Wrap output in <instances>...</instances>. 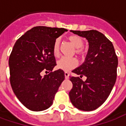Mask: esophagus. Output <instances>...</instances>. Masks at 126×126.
I'll return each mask as SVG.
<instances>
[{
  "instance_id": "34e87169",
  "label": "esophagus",
  "mask_w": 126,
  "mask_h": 126,
  "mask_svg": "<svg viewBox=\"0 0 126 126\" xmlns=\"http://www.w3.org/2000/svg\"><path fill=\"white\" fill-rule=\"evenodd\" d=\"M69 76V73L68 72H67V71H65V79H68Z\"/></svg>"
}]
</instances>
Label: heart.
<instances>
[{"instance_id":"b5f03b06","label":"heart","mask_w":126,"mask_h":126,"mask_svg":"<svg viewBox=\"0 0 126 126\" xmlns=\"http://www.w3.org/2000/svg\"><path fill=\"white\" fill-rule=\"evenodd\" d=\"M68 39L71 44L74 45V47L76 48V52L78 55L80 56H83L84 55L86 51L83 48H82V46L84 45V41L82 38L76 35H72L69 36ZM59 44H60L59 39H56L54 42L53 47H52V53L55 57L59 55ZM77 65H78V61L75 58L62 57L57 63V68L63 71H69L71 69H74L76 67Z\"/></svg>"}]
</instances>
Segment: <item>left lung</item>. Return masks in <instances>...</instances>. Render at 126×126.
Wrapping results in <instances>:
<instances>
[{"label": "left lung", "mask_w": 126, "mask_h": 126, "mask_svg": "<svg viewBox=\"0 0 126 126\" xmlns=\"http://www.w3.org/2000/svg\"><path fill=\"white\" fill-rule=\"evenodd\" d=\"M71 32L87 39L89 48L84 63L72 71L79 77L70 76V100L79 110L93 111L105 103L113 88L118 59L112 42L102 33L94 30ZM83 75L87 77L84 82Z\"/></svg>", "instance_id": "1"}]
</instances>
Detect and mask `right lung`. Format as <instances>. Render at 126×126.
I'll use <instances>...</instances> for the list:
<instances>
[{"mask_svg":"<svg viewBox=\"0 0 126 126\" xmlns=\"http://www.w3.org/2000/svg\"><path fill=\"white\" fill-rule=\"evenodd\" d=\"M67 30L36 26L18 39L9 59L10 82L19 100L30 110L44 111L52 105L55 94L65 79L56 64L54 42ZM42 71L48 74L41 76Z\"/></svg>","mask_w":126,"mask_h":126,"instance_id":"add662e5","label":"right lung"}]
</instances>
